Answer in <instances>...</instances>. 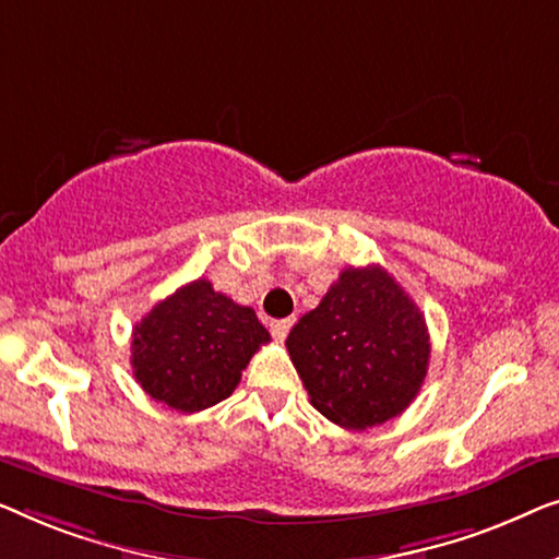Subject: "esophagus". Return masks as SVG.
Returning a JSON list of instances; mask_svg holds the SVG:
<instances>
[{"label": "esophagus", "instance_id": "esophagus-1", "mask_svg": "<svg viewBox=\"0 0 559 559\" xmlns=\"http://www.w3.org/2000/svg\"><path fill=\"white\" fill-rule=\"evenodd\" d=\"M294 324V319H278V321H271V334L276 336L278 342H283L288 336V329Z\"/></svg>", "mask_w": 559, "mask_h": 559}]
</instances>
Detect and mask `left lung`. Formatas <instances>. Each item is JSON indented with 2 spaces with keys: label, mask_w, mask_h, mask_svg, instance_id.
Masks as SVG:
<instances>
[{
  "label": "left lung",
  "mask_w": 559,
  "mask_h": 559,
  "mask_svg": "<svg viewBox=\"0 0 559 559\" xmlns=\"http://www.w3.org/2000/svg\"><path fill=\"white\" fill-rule=\"evenodd\" d=\"M286 347L311 405L349 430L397 418L430 359L426 317L382 265L344 269Z\"/></svg>",
  "instance_id": "left-lung-1"
}]
</instances>
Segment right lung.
Masks as SVG:
<instances>
[{
	"mask_svg": "<svg viewBox=\"0 0 559 559\" xmlns=\"http://www.w3.org/2000/svg\"><path fill=\"white\" fill-rule=\"evenodd\" d=\"M269 342L250 306L198 278L133 326L131 367L146 395L179 413H200L233 395L250 357Z\"/></svg>",
	"mask_w": 559,
	"mask_h": 559,
	"instance_id": "right-lung-1",
	"label": "right lung"
}]
</instances>
